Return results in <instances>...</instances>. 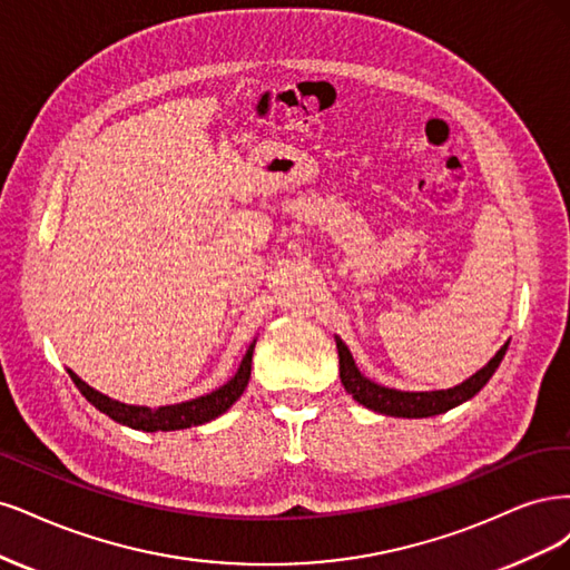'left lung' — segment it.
<instances>
[{
	"label": "left lung",
	"mask_w": 570,
	"mask_h": 570,
	"mask_svg": "<svg viewBox=\"0 0 570 570\" xmlns=\"http://www.w3.org/2000/svg\"><path fill=\"white\" fill-rule=\"evenodd\" d=\"M504 343L498 355H494L481 372H475L471 379H466L464 383L454 385V389L448 391H433V393H405V391H393L385 389V385H379L370 379H364L355 360L347 351L345 343L341 338H336V347H338V366H341V383L345 385V391L351 393L360 405L370 407L374 412L389 414V416H407V419H421V416H433V414H443L456 405H462L469 397H473L479 393L483 385L490 381V376L498 370L504 353H507Z\"/></svg>",
	"instance_id": "1"
}]
</instances>
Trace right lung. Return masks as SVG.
Returning <instances> with one entry per match:
<instances>
[{
  "mask_svg": "<svg viewBox=\"0 0 570 570\" xmlns=\"http://www.w3.org/2000/svg\"><path fill=\"white\" fill-rule=\"evenodd\" d=\"M253 347H255V343H250L246 357L242 360V366H238V372L234 374L232 381H227L223 385V389H217L204 397L179 402V405L158 407V410L135 407V405H125V402H116L111 397L97 393L95 389H89V385L85 381H80L70 370H68V374H70L72 383L80 389V393L87 397V402H91V405H95L99 412L118 421V424L137 429V431H146V433L177 431V429H189V426H198V424H206V421H213L215 416L227 412L234 402L242 397V393L248 385V379H250Z\"/></svg>",
  "mask_w": 570,
  "mask_h": 570,
  "instance_id": "add662e5",
  "label": "right lung"
}]
</instances>
